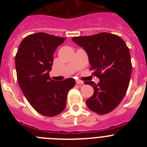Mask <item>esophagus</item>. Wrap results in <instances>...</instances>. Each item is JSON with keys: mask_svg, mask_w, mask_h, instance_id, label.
I'll use <instances>...</instances> for the list:
<instances>
[{"mask_svg": "<svg viewBox=\"0 0 147 147\" xmlns=\"http://www.w3.org/2000/svg\"><path fill=\"white\" fill-rule=\"evenodd\" d=\"M76 84H78L79 85H84V82H83L82 81H80V80H76Z\"/></svg>", "mask_w": 147, "mask_h": 147, "instance_id": "esophagus-1", "label": "esophagus"}]
</instances>
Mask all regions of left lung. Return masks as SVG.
Instances as JSON below:
<instances>
[{"instance_id":"obj_1","label":"left lung","mask_w":147,"mask_h":147,"mask_svg":"<svg viewBox=\"0 0 147 147\" xmlns=\"http://www.w3.org/2000/svg\"><path fill=\"white\" fill-rule=\"evenodd\" d=\"M72 40L86 51L90 69L99 79L98 84L85 82L94 90L86 101L87 106L99 115L111 112L124 98L129 87L132 72L129 49L119 36L107 32L74 37Z\"/></svg>"}]
</instances>
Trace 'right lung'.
I'll return each instance as SVG.
<instances>
[{"label": "right lung", "instance_id": "add662e5", "mask_svg": "<svg viewBox=\"0 0 147 147\" xmlns=\"http://www.w3.org/2000/svg\"><path fill=\"white\" fill-rule=\"evenodd\" d=\"M65 37L46 33L30 34L22 40L15 56L17 78L32 107L42 115L53 117L64 110L74 79L54 81L49 76L57 48Z\"/></svg>", "mask_w": 147, "mask_h": 147}]
</instances>
